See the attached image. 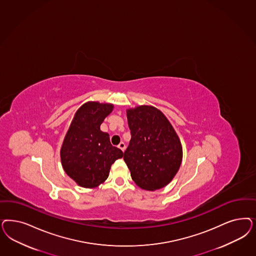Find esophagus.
<instances>
[{
  "mask_svg": "<svg viewBox=\"0 0 256 256\" xmlns=\"http://www.w3.org/2000/svg\"><path fill=\"white\" fill-rule=\"evenodd\" d=\"M118 148H120L122 152H124L125 150V144H124V142H122V143H120L118 144Z\"/></svg>",
  "mask_w": 256,
  "mask_h": 256,
  "instance_id": "obj_1",
  "label": "esophagus"
}]
</instances>
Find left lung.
I'll use <instances>...</instances> for the list:
<instances>
[{
	"mask_svg": "<svg viewBox=\"0 0 256 256\" xmlns=\"http://www.w3.org/2000/svg\"><path fill=\"white\" fill-rule=\"evenodd\" d=\"M131 140L124 159L132 181L140 188H165L178 172L182 160L181 140L162 111L152 106L126 110Z\"/></svg>",
	"mask_w": 256,
	"mask_h": 256,
	"instance_id": "8db88e82",
	"label": "left lung"
}]
</instances>
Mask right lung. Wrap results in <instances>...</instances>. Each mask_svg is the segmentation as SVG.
Returning <instances> with one entry per match:
<instances>
[{
  "label": "right lung",
  "instance_id": "1",
  "mask_svg": "<svg viewBox=\"0 0 256 256\" xmlns=\"http://www.w3.org/2000/svg\"><path fill=\"white\" fill-rule=\"evenodd\" d=\"M108 102H86L78 108L60 150L63 170L80 186L94 188L108 179L111 165L124 156L100 124L113 111Z\"/></svg>",
  "mask_w": 256,
  "mask_h": 256
}]
</instances>
